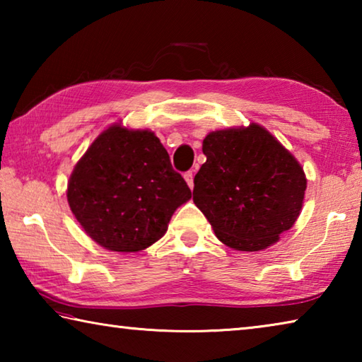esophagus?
Masks as SVG:
<instances>
[{"mask_svg":"<svg viewBox=\"0 0 362 362\" xmlns=\"http://www.w3.org/2000/svg\"><path fill=\"white\" fill-rule=\"evenodd\" d=\"M183 177H185V180H187V183H188V187H189V188H193L194 183H193V173H192V170H188V173L183 174Z\"/></svg>","mask_w":362,"mask_h":362,"instance_id":"obj_1","label":"esophagus"}]
</instances>
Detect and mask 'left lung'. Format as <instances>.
Here are the masks:
<instances>
[{
    "mask_svg": "<svg viewBox=\"0 0 362 362\" xmlns=\"http://www.w3.org/2000/svg\"><path fill=\"white\" fill-rule=\"evenodd\" d=\"M203 153L193 201L225 246L255 252L292 228L303 204L305 173L265 127L252 122L214 131Z\"/></svg>",
    "mask_w": 362,
    "mask_h": 362,
    "instance_id": "obj_1",
    "label": "left lung"
}]
</instances>
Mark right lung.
Wrapping results in <instances>:
<instances>
[{
	"mask_svg": "<svg viewBox=\"0 0 362 362\" xmlns=\"http://www.w3.org/2000/svg\"><path fill=\"white\" fill-rule=\"evenodd\" d=\"M192 198L166 148L150 131L113 124L76 163L66 199L88 236L115 252H139L168 231Z\"/></svg>",
	"mask_w": 362,
	"mask_h": 362,
	"instance_id": "obj_1",
	"label": "right lung"
}]
</instances>
